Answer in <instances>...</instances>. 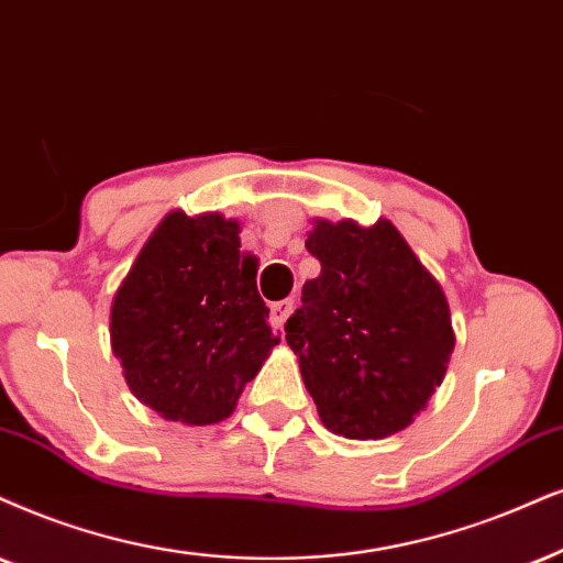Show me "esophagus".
<instances>
[{"instance_id":"obj_1","label":"esophagus","mask_w":563,"mask_h":563,"mask_svg":"<svg viewBox=\"0 0 563 563\" xmlns=\"http://www.w3.org/2000/svg\"><path fill=\"white\" fill-rule=\"evenodd\" d=\"M269 311H273L275 327H280V330H283V324H286L290 311H294V301H290V298H286V301H277V303L269 306Z\"/></svg>"}]
</instances>
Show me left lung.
<instances>
[{"mask_svg": "<svg viewBox=\"0 0 563 563\" xmlns=\"http://www.w3.org/2000/svg\"><path fill=\"white\" fill-rule=\"evenodd\" d=\"M306 280L286 322L322 423L345 439H384L412 423L454 351L450 303L389 220H317Z\"/></svg>", "mask_w": 563, "mask_h": 563, "instance_id": "left-lung-1", "label": "left lung"}]
</instances>
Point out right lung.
<instances>
[{"mask_svg": "<svg viewBox=\"0 0 563 563\" xmlns=\"http://www.w3.org/2000/svg\"><path fill=\"white\" fill-rule=\"evenodd\" d=\"M257 290V257L220 212L174 210L111 303V347L132 395L166 421L229 418L280 338Z\"/></svg>", "mask_w": 563, "mask_h": 563, "instance_id": "right-lung-1", "label": "right lung"}]
</instances>
